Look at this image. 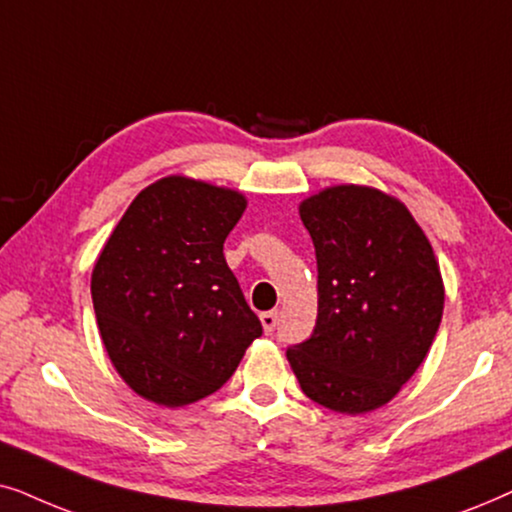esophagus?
Segmentation results:
<instances>
[{
  "mask_svg": "<svg viewBox=\"0 0 512 512\" xmlns=\"http://www.w3.org/2000/svg\"><path fill=\"white\" fill-rule=\"evenodd\" d=\"M260 320H262V327L267 335H271V332L276 330V320H278V313L276 311H264L260 313Z\"/></svg>",
  "mask_w": 512,
  "mask_h": 512,
  "instance_id": "1",
  "label": "esophagus"
}]
</instances>
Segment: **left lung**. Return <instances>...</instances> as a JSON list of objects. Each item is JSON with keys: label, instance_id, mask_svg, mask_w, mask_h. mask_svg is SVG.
Wrapping results in <instances>:
<instances>
[{"label": "left lung", "instance_id": "1", "mask_svg": "<svg viewBox=\"0 0 512 512\" xmlns=\"http://www.w3.org/2000/svg\"><path fill=\"white\" fill-rule=\"evenodd\" d=\"M318 264V318L288 349L313 403L363 414L395 398L424 363L445 288L431 243L405 203L379 189L327 187L299 206Z\"/></svg>", "mask_w": 512, "mask_h": 512}]
</instances>
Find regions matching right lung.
Masks as SVG:
<instances>
[{
	"mask_svg": "<svg viewBox=\"0 0 512 512\" xmlns=\"http://www.w3.org/2000/svg\"><path fill=\"white\" fill-rule=\"evenodd\" d=\"M245 196L170 175L135 196L91 276L117 372L142 398L182 407L215 393L262 335L224 260Z\"/></svg>",
	"mask_w": 512,
	"mask_h": 512,
	"instance_id": "1",
	"label": "right lung"
}]
</instances>
